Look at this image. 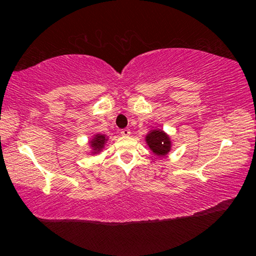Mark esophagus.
<instances>
[{"label": "esophagus", "instance_id": "34e87169", "mask_svg": "<svg viewBox=\"0 0 256 256\" xmlns=\"http://www.w3.org/2000/svg\"><path fill=\"white\" fill-rule=\"evenodd\" d=\"M120 134L124 136H128L130 134H131V131H130V128H123L122 131H120Z\"/></svg>", "mask_w": 256, "mask_h": 256}]
</instances>
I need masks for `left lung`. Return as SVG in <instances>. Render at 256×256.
<instances>
[{
	"mask_svg": "<svg viewBox=\"0 0 256 256\" xmlns=\"http://www.w3.org/2000/svg\"><path fill=\"white\" fill-rule=\"evenodd\" d=\"M146 141L150 150L152 151L156 156H159V157L166 156L172 149L170 138L167 133H164L162 130H151V131L146 134Z\"/></svg>",
	"mask_w": 256,
	"mask_h": 256,
	"instance_id": "obj_1",
	"label": "left lung"
}]
</instances>
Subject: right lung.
Here are the masks:
<instances>
[{
  "instance_id": "obj_1",
  "label": "right lung",
  "mask_w": 256,
  "mask_h": 256,
  "mask_svg": "<svg viewBox=\"0 0 256 256\" xmlns=\"http://www.w3.org/2000/svg\"><path fill=\"white\" fill-rule=\"evenodd\" d=\"M107 142V136L105 134H96L92 140L89 141V144L92 146V154H99L102 150L104 146H105V144Z\"/></svg>"
}]
</instances>
